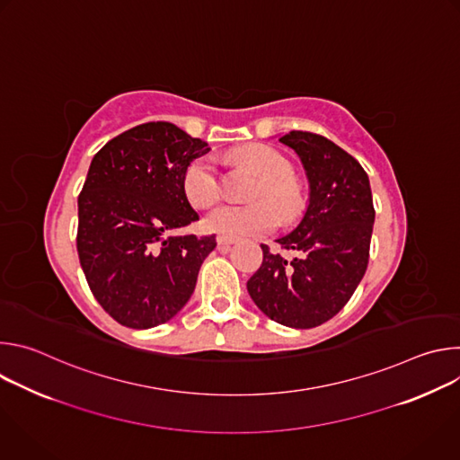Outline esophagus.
I'll return each mask as SVG.
<instances>
[{
    "label": "esophagus",
    "instance_id": "34e87169",
    "mask_svg": "<svg viewBox=\"0 0 460 460\" xmlns=\"http://www.w3.org/2000/svg\"><path fill=\"white\" fill-rule=\"evenodd\" d=\"M217 243H218V249H220V251H226V249H229V245H231V243H234V238L218 236V238H217Z\"/></svg>",
    "mask_w": 460,
    "mask_h": 460
}]
</instances>
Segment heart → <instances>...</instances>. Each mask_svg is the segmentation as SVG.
Listing matches in <instances>:
<instances>
[{
	"instance_id": "obj_1",
	"label": "heart",
	"mask_w": 460,
	"mask_h": 460,
	"mask_svg": "<svg viewBox=\"0 0 460 460\" xmlns=\"http://www.w3.org/2000/svg\"><path fill=\"white\" fill-rule=\"evenodd\" d=\"M233 158L260 176L251 202L252 206H224L213 211L204 226L209 233L227 238L256 236L273 231L280 217L284 222H295L304 209L300 185L293 180L291 164L275 149L266 146H243L233 153ZM183 192L187 200L199 209L213 208L222 196V181L215 158L202 156L189 164L183 172Z\"/></svg>"
}]
</instances>
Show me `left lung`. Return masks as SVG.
<instances>
[{"instance_id": "8db88e82", "label": "left lung", "mask_w": 460, "mask_h": 460, "mask_svg": "<svg viewBox=\"0 0 460 460\" xmlns=\"http://www.w3.org/2000/svg\"><path fill=\"white\" fill-rule=\"evenodd\" d=\"M279 142L300 156L309 180L304 218L275 240L300 256L288 261L261 243L264 260L247 280V291L271 320L309 330L348 304L367 270L373 196L362 165L332 140L291 130Z\"/></svg>"}]
</instances>
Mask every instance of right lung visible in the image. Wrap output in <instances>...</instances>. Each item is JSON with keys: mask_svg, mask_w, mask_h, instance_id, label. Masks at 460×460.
<instances>
[{"mask_svg": "<svg viewBox=\"0 0 460 460\" xmlns=\"http://www.w3.org/2000/svg\"><path fill=\"white\" fill-rule=\"evenodd\" d=\"M208 153L180 127L149 121L94 155L78 196L76 247L94 298L118 323L149 330L190 298L217 240L172 231L199 220L181 181Z\"/></svg>", "mask_w": 460, "mask_h": 460, "instance_id": "add662e5", "label": "right lung"}]
</instances>
